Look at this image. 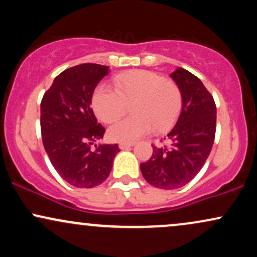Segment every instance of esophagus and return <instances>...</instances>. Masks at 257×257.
<instances>
[{"label":"esophagus","mask_w":257,"mask_h":257,"mask_svg":"<svg viewBox=\"0 0 257 257\" xmlns=\"http://www.w3.org/2000/svg\"><path fill=\"white\" fill-rule=\"evenodd\" d=\"M132 146H134V143H120L119 144L120 150H128V149H131Z\"/></svg>","instance_id":"esophagus-1"}]
</instances>
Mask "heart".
Returning a JSON list of instances; mask_svg holds the SVG:
<instances>
[{"mask_svg":"<svg viewBox=\"0 0 257 257\" xmlns=\"http://www.w3.org/2000/svg\"><path fill=\"white\" fill-rule=\"evenodd\" d=\"M113 88L100 84L91 96V107L102 123L111 124L124 116L132 105L134 116L108 129V138L117 143H132L149 134L153 126L164 132L174 124L182 107L179 85L170 78L146 70L120 73Z\"/></svg>","mask_w":257,"mask_h":257,"instance_id":"b5f03b06","label":"heart"}]
</instances>
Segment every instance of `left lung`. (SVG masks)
<instances>
[{"label": "left lung", "instance_id": "obj_1", "mask_svg": "<svg viewBox=\"0 0 257 257\" xmlns=\"http://www.w3.org/2000/svg\"><path fill=\"white\" fill-rule=\"evenodd\" d=\"M172 78L182 94V110L176 124L164 138L169 146H155L151 158L140 164L150 185L175 190L194 179L205 164L216 132V105L202 81L179 67Z\"/></svg>", "mask_w": 257, "mask_h": 257}]
</instances>
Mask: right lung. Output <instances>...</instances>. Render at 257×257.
I'll return each instance as SVG.
<instances>
[{"label": "right lung", "instance_id": "add662e5", "mask_svg": "<svg viewBox=\"0 0 257 257\" xmlns=\"http://www.w3.org/2000/svg\"><path fill=\"white\" fill-rule=\"evenodd\" d=\"M108 66L85 63L65 70L55 77L41 101V134L51 163L65 181L75 187H95L110 175L114 145H95L105 128L90 107L96 84Z\"/></svg>", "mask_w": 257, "mask_h": 257}]
</instances>
